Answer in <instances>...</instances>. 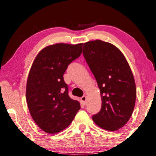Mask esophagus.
I'll return each instance as SVG.
<instances>
[{"label":"esophagus","mask_w":156,"mask_h":156,"mask_svg":"<svg viewBox=\"0 0 156 156\" xmlns=\"http://www.w3.org/2000/svg\"><path fill=\"white\" fill-rule=\"evenodd\" d=\"M81 101H82V102H83V104H85L86 103V100H87V97H86V96H83V97L81 98Z\"/></svg>","instance_id":"esophagus-1"}]
</instances>
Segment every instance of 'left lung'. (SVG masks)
Returning a JSON list of instances; mask_svg holds the SVG:
<instances>
[{"instance_id": "obj_1", "label": "left lung", "mask_w": 156, "mask_h": 156, "mask_svg": "<svg viewBox=\"0 0 156 156\" xmlns=\"http://www.w3.org/2000/svg\"><path fill=\"white\" fill-rule=\"evenodd\" d=\"M83 52L102 100L101 110L92 119L100 128L117 131L128 122L136 103V83L129 63L117 47L101 40L84 43Z\"/></svg>"}]
</instances>
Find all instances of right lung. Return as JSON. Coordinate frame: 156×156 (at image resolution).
Listing matches in <instances>:
<instances>
[{
  "label": "right lung",
  "instance_id": "right-lung-1",
  "mask_svg": "<svg viewBox=\"0 0 156 156\" xmlns=\"http://www.w3.org/2000/svg\"><path fill=\"white\" fill-rule=\"evenodd\" d=\"M83 44L47 46L38 52L31 67L26 85L27 107L34 122L47 133L64 130L80 109V102L69 96L63 74L80 56Z\"/></svg>",
  "mask_w": 156,
  "mask_h": 156
}]
</instances>
